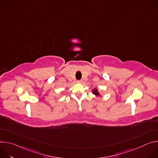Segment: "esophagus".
Returning <instances> with one entry per match:
<instances>
[{"label": "esophagus", "mask_w": 158, "mask_h": 158, "mask_svg": "<svg viewBox=\"0 0 158 158\" xmlns=\"http://www.w3.org/2000/svg\"><path fill=\"white\" fill-rule=\"evenodd\" d=\"M77 82H78V83H81V82H82V80H78V81H77Z\"/></svg>", "instance_id": "esophagus-1"}]
</instances>
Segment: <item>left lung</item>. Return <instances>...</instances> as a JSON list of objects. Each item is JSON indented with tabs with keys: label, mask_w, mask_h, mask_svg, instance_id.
I'll return each mask as SVG.
<instances>
[{
	"label": "left lung",
	"mask_w": 158,
	"mask_h": 158,
	"mask_svg": "<svg viewBox=\"0 0 158 158\" xmlns=\"http://www.w3.org/2000/svg\"><path fill=\"white\" fill-rule=\"evenodd\" d=\"M92 91H93V94H94V95H96V96H98L100 95L99 93L98 92V89H96V88H94V89H93Z\"/></svg>",
	"instance_id": "obj_1"
}]
</instances>
